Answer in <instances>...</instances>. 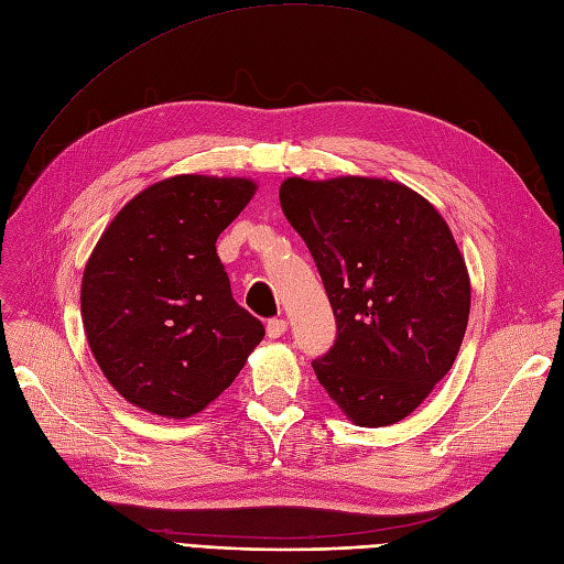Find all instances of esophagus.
Returning a JSON list of instances; mask_svg holds the SVG:
<instances>
[{
	"mask_svg": "<svg viewBox=\"0 0 564 564\" xmlns=\"http://www.w3.org/2000/svg\"><path fill=\"white\" fill-rule=\"evenodd\" d=\"M288 332V323L283 318H269L267 321V337L269 339H279Z\"/></svg>",
	"mask_w": 564,
	"mask_h": 564,
	"instance_id": "obj_1",
	"label": "esophagus"
}]
</instances>
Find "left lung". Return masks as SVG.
I'll return each mask as SVG.
<instances>
[{
  "instance_id": "obj_1",
  "label": "left lung",
  "mask_w": 564,
  "mask_h": 564,
  "mask_svg": "<svg viewBox=\"0 0 564 564\" xmlns=\"http://www.w3.org/2000/svg\"><path fill=\"white\" fill-rule=\"evenodd\" d=\"M281 208L321 271L337 339L314 371L348 419L392 425L460 350L471 288L446 220L406 185L288 178Z\"/></svg>"
}]
</instances>
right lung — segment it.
I'll use <instances>...</instances> for the list:
<instances>
[{
    "label": "right lung",
    "mask_w": 564,
    "mask_h": 564,
    "mask_svg": "<svg viewBox=\"0 0 564 564\" xmlns=\"http://www.w3.org/2000/svg\"><path fill=\"white\" fill-rule=\"evenodd\" d=\"M253 193L248 178H164L97 241L83 271V327L104 377L134 406L187 419L262 341V323L235 302L216 253Z\"/></svg>",
    "instance_id": "add662e5"
}]
</instances>
